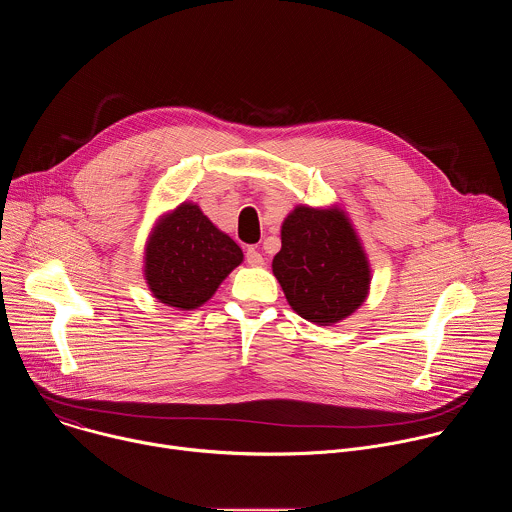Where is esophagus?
<instances>
[{
  "label": "esophagus",
  "mask_w": 512,
  "mask_h": 512,
  "mask_svg": "<svg viewBox=\"0 0 512 512\" xmlns=\"http://www.w3.org/2000/svg\"><path fill=\"white\" fill-rule=\"evenodd\" d=\"M245 259H247V263L253 265V267H259V265H263V261H265L263 255H261V251L255 249V247H249V249H247Z\"/></svg>",
  "instance_id": "obj_1"
}]
</instances>
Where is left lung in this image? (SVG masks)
I'll return each mask as SVG.
<instances>
[{
  "label": "left lung",
  "instance_id": "1",
  "mask_svg": "<svg viewBox=\"0 0 512 512\" xmlns=\"http://www.w3.org/2000/svg\"><path fill=\"white\" fill-rule=\"evenodd\" d=\"M273 275L304 320L330 326L369 294V261L344 212L298 206L281 227Z\"/></svg>",
  "mask_w": 512,
  "mask_h": 512
}]
</instances>
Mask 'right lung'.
Masks as SVG:
<instances>
[{"mask_svg":"<svg viewBox=\"0 0 512 512\" xmlns=\"http://www.w3.org/2000/svg\"><path fill=\"white\" fill-rule=\"evenodd\" d=\"M243 261L241 247L218 231L196 204H180L156 227L145 249V279L172 308L202 306Z\"/></svg>","mask_w":512,"mask_h":512,"instance_id":"1","label":"right lung"}]
</instances>
